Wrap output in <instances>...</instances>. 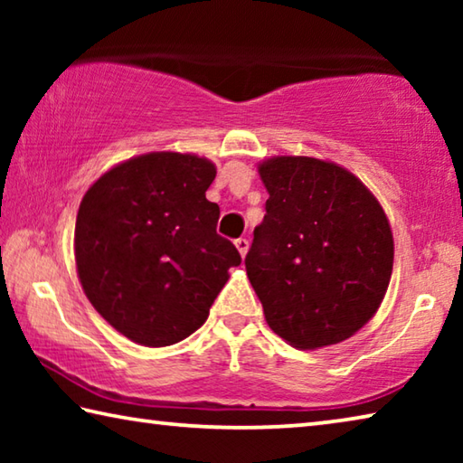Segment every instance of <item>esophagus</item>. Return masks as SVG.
Here are the masks:
<instances>
[{
	"instance_id": "34e87169",
	"label": "esophagus",
	"mask_w": 463,
	"mask_h": 463,
	"mask_svg": "<svg viewBox=\"0 0 463 463\" xmlns=\"http://www.w3.org/2000/svg\"><path fill=\"white\" fill-rule=\"evenodd\" d=\"M234 245H237L241 257H245V255H247V250H249V241H247V239H242V237H241V239L234 241Z\"/></svg>"
}]
</instances>
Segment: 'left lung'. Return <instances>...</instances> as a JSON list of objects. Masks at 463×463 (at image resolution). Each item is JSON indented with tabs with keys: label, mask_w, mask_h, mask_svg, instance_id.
<instances>
[{
	"label": "left lung",
	"mask_w": 463,
	"mask_h": 463,
	"mask_svg": "<svg viewBox=\"0 0 463 463\" xmlns=\"http://www.w3.org/2000/svg\"><path fill=\"white\" fill-rule=\"evenodd\" d=\"M265 216L245 257L269 328L298 349L355 335L386 296L394 239L380 202L336 163L273 156L260 163Z\"/></svg>",
	"instance_id": "1"
}]
</instances>
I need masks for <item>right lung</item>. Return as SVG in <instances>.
Returning <instances> with one entry per match:
<instances>
[{
  "instance_id": "obj_1",
  "label": "right lung",
  "mask_w": 463,
  "mask_h": 463,
  "mask_svg": "<svg viewBox=\"0 0 463 463\" xmlns=\"http://www.w3.org/2000/svg\"><path fill=\"white\" fill-rule=\"evenodd\" d=\"M213 161L190 153H146L106 171L85 192L75 222L81 288L116 331L145 347L184 341L241 265L216 232L206 200Z\"/></svg>"
}]
</instances>
